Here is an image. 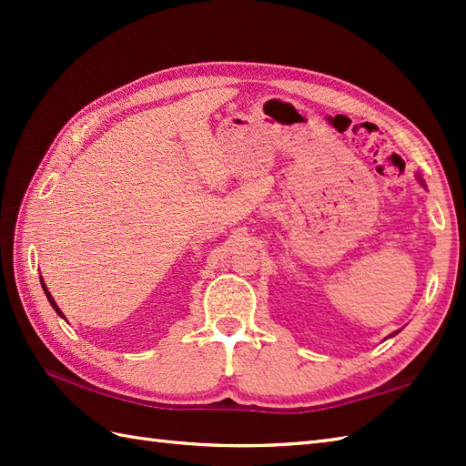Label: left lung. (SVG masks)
<instances>
[{
  "label": "left lung",
  "mask_w": 466,
  "mask_h": 466,
  "mask_svg": "<svg viewBox=\"0 0 466 466\" xmlns=\"http://www.w3.org/2000/svg\"><path fill=\"white\" fill-rule=\"evenodd\" d=\"M417 180H419V184H420L422 187H427V184H424V180L420 177V174H417ZM394 334H397V332H394ZM394 334H390V336H394Z\"/></svg>",
  "instance_id": "8db88e82"
}]
</instances>
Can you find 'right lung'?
<instances>
[{
  "mask_svg": "<svg viewBox=\"0 0 466 466\" xmlns=\"http://www.w3.org/2000/svg\"><path fill=\"white\" fill-rule=\"evenodd\" d=\"M39 282H42V289H44V292H46V296H47V300H49V304H52L54 306V310L59 314V316H62V319H66V316L62 314V310H59V306L56 304V300H54V296L52 294H49V290H47V286L44 284V280H42V276H39Z\"/></svg>",
  "mask_w": 466,
  "mask_h": 466,
  "instance_id": "1",
  "label": "right lung"
}]
</instances>
